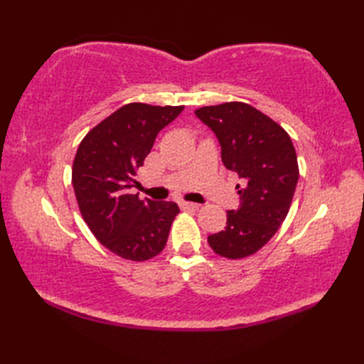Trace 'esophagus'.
<instances>
[{
    "label": "esophagus",
    "mask_w": 364,
    "mask_h": 364,
    "mask_svg": "<svg viewBox=\"0 0 364 364\" xmlns=\"http://www.w3.org/2000/svg\"><path fill=\"white\" fill-rule=\"evenodd\" d=\"M180 206L183 210H198L200 205L198 203H192V202H181Z\"/></svg>",
    "instance_id": "esophagus-1"
}]
</instances>
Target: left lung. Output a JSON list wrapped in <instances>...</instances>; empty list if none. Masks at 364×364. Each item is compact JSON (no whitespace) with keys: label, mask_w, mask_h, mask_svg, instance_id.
<instances>
[{"label":"left lung","mask_w":364,"mask_h":364,"mask_svg":"<svg viewBox=\"0 0 364 364\" xmlns=\"http://www.w3.org/2000/svg\"><path fill=\"white\" fill-rule=\"evenodd\" d=\"M196 115L219 139L223 166L241 178V205L227 213L225 230L208 236V242L220 257H250L288 215L299 181L296 149L277 122L247 103L203 106Z\"/></svg>","instance_id":"left-lung-1"}]
</instances>
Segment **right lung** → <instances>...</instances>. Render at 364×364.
I'll return each instance as SVG.
<instances>
[{
    "mask_svg": "<svg viewBox=\"0 0 364 364\" xmlns=\"http://www.w3.org/2000/svg\"><path fill=\"white\" fill-rule=\"evenodd\" d=\"M184 106L129 103L100 122L82 139L73 161L72 183L84 222L107 250L131 261H146L166 247L180 208L173 202L141 200L137 184L159 131Z\"/></svg>",
    "mask_w": 364,
    "mask_h": 364,
    "instance_id": "obj_1",
    "label": "right lung"
}]
</instances>
